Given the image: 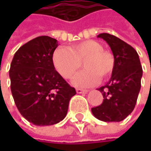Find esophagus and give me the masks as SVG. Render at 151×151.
<instances>
[{
  "label": "esophagus",
  "instance_id": "1",
  "mask_svg": "<svg viewBox=\"0 0 151 151\" xmlns=\"http://www.w3.org/2000/svg\"><path fill=\"white\" fill-rule=\"evenodd\" d=\"M76 92H77V93H86L88 91L87 90H85V89H81V88H77L76 89Z\"/></svg>",
  "mask_w": 151,
  "mask_h": 151
}]
</instances>
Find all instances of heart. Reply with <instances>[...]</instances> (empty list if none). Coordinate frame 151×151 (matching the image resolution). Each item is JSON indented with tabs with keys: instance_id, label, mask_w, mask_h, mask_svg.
Wrapping results in <instances>:
<instances>
[{
	"instance_id": "obj_1",
	"label": "heart",
	"mask_w": 151,
	"mask_h": 151,
	"mask_svg": "<svg viewBox=\"0 0 151 151\" xmlns=\"http://www.w3.org/2000/svg\"><path fill=\"white\" fill-rule=\"evenodd\" d=\"M84 62L86 70L79 73L73 84L79 87H89L106 78L114 67V56L104 50L103 46L93 40H87L69 48H58L52 55V63L56 71L65 79H71Z\"/></svg>"
}]
</instances>
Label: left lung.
<instances>
[{
    "label": "left lung",
    "mask_w": 151,
    "mask_h": 151,
    "mask_svg": "<svg viewBox=\"0 0 151 151\" xmlns=\"http://www.w3.org/2000/svg\"><path fill=\"white\" fill-rule=\"evenodd\" d=\"M98 37L110 46L114 67L110 80L97 89L104 100L101 105L92 108V113L102 122H121L135 108L141 89L142 68L139 56L132 46L108 33H101Z\"/></svg>",
    "instance_id": "left-lung-1"
}]
</instances>
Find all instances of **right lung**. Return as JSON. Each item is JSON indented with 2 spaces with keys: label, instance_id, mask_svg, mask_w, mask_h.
<instances>
[{
  "label": "right lung",
  "instance_id": "obj_1",
  "mask_svg": "<svg viewBox=\"0 0 151 151\" xmlns=\"http://www.w3.org/2000/svg\"><path fill=\"white\" fill-rule=\"evenodd\" d=\"M57 47L56 39L37 37L18 49L10 65V88L15 106L34 125L61 122L76 94L75 88L55 70L52 55Z\"/></svg>",
  "mask_w": 151,
  "mask_h": 151
}]
</instances>
